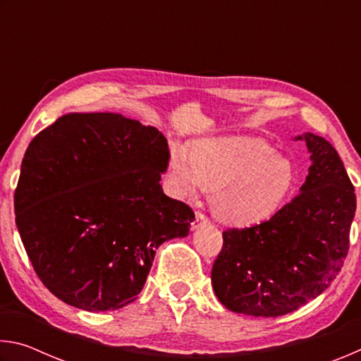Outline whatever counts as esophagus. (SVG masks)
<instances>
[{
    "label": "esophagus",
    "mask_w": 361,
    "mask_h": 361,
    "mask_svg": "<svg viewBox=\"0 0 361 361\" xmlns=\"http://www.w3.org/2000/svg\"><path fill=\"white\" fill-rule=\"evenodd\" d=\"M209 223V218H207L204 213H200V212H197L195 213V219H194V223L191 224V229L194 231V229H197V228H200V226H204V224H207Z\"/></svg>",
    "instance_id": "obj_1"
}]
</instances>
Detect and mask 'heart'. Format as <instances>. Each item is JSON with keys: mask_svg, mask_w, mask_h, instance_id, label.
<instances>
[{"mask_svg": "<svg viewBox=\"0 0 361 361\" xmlns=\"http://www.w3.org/2000/svg\"><path fill=\"white\" fill-rule=\"evenodd\" d=\"M296 170L288 157L253 137L202 138L170 149L166 170L169 192L192 199L212 191L215 215L231 224H253L272 216L296 188Z\"/></svg>", "mask_w": 361, "mask_h": 361, "instance_id": "heart-1", "label": "heart"}]
</instances>
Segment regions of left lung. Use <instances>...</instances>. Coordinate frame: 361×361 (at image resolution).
Segmentation results:
<instances>
[{
  "instance_id": "8db88e82",
  "label": "left lung",
  "mask_w": 361,
  "mask_h": 361,
  "mask_svg": "<svg viewBox=\"0 0 361 361\" xmlns=\"http://www.w3.org/2000/svg\"><path fill=\"white\" fill-rule=\"evenodd\" d=\"M310 154L299 194L264 223L223 232L212 269L216 298L232 312L280 317L322 295L349 250L357 197L331 143L298 135Z\"/></svg>"
}]
</instances>
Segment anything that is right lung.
Here are the masks:
<instances>
[{
  "instance_id": "right-lung-1",
  "label": "right lung",
  "mask_w": 361,
  "mask_h": 361,
  "mask_svg": "<svg viewBox=\"0 0 361 361\" xmlns=\"http://www.w3.org/2000/svg\"><path fill=\"white\" fill-rule=\"evenodd\" d=\"M167 138L114 113H70L23 156L16 224L46 288L87 312L135 301L156 250L186 237L194 212L161 186Z\"/></svg>"
}]
</instances>
